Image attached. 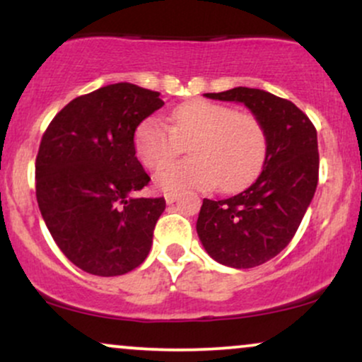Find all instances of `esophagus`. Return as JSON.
Here are the masks:
<instances>
[{"label": "esophagus", "instance_id": "obj_1", "mask_svg": "<svg viewBox=\"0 0 362 362\" xmlns=\"http://www.w3.org/2000/svg\"><path fill=\"white\" fill-rule=\"evenodd\" d=\"M178 199V194L175 192H165V201H167V204H173Z\"/></svg>", "mask_w": 362, "mask_h": 362}]
</instances>
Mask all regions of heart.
Returning <instances> with one entry per match:
<instances>
[{"mask_svg":"<svg viewBox=\"0 0 362 362\" xmlns=\"http://www.w3.org/2000/svg\"><path fill=\"white\" fill-rule=\"evenodd\" d=\"M170 127L148 117L136 131V153L149 170H161L191 144L190 160L156 175L167 192L187 189L236 190L259 173L267 151V138L253 115L209 100H190L170 112Z\"/></svg>","mask_w":362,"mask_h":362,"instance_id":"1","label":"heart"}]
</instances>
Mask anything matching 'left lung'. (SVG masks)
Masks as SVG:
<instances>
[{
  "mask_svg": "<svg viewBox=\"0 0 362 362\" xmlns=\"http://www.w3.org/2000/svg\"><path fill=\"white\" fill-rule=\"evenodd\" d=\"M245 103L267 138L264 168L252 185L223 201L204 199L197 235L219 264L250 269L284 250L300 228L318 184V141L308 115L293 102L257 88L206 93Z\"/></svg>",
  "mask_w": 362,
  "mask_h": 362,
  "instance_id": "left-lung-1",
  "label": "left lung"
}]
</instances>
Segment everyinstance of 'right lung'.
I'll return each instance as SVG.
<instances>
[{
  "label": "right lung",
  "instance_id": "1",
  "mask_svg": "<svg viewBox=\"0 0 362 362\" xmlns=\"http://www.w3.org/2000/svg\"><path fill=\"white\" fill-rule=\"evenodd\" d=\"M165 102L158 91L115 83L74 98L45 129L35 194L54 242L81 271L110 277L144 262L165 199L132 197L151 180L134 132Z\"/></svg>",
  "mask_w": 362,
  "mask_h": 362
}]
</instances>
